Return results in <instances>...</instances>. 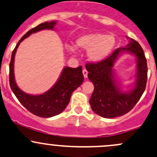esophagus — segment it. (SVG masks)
Here are the masks:
<instances>
[{"mask_svg":"<svg viewBox=\"0 0 157 157\" xmlns=\"http://www.w3.org/2000/svg\"><path fill=\"white\" fill-rule=\"evenodd\" d=\"M83 76L85 78H86L87 76H88V71H87V70L86 68H84L83 70Z\"/></svg>","mask_w":157,"mask_h":157,"instance_id":"1","label":"esophagus"}]
</instances>
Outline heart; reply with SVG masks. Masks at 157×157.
I'll return each instance as SVG.
<instances>
[{
    "mask_svg": "<svg viewBox=\"0 0 157 157\" xmlns=\"http://www.w3.org/2000/svg\"><path fill=\"white\" fill-rule=\"evenodd\" d=\"M77 46L87 50V56L92 62H100L108 57L115 47L116 40L113 36L94 32L83 34L76 40ZM67 49L75 52V48L68 46Z\"/></svg>",
    "mask_w": 157,
    "mask_h": 157,
    "instance_id": "heart-1",
    "label": "heart"
}]
</instances>
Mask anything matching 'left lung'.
I'll use <instances>...</instances> for the list:
<instances>
[{
    "label": "left lung",
    "instance_id": "1",
    "mask_svg": "<svg viewBox=\"0 0 157 157\" xmlns=\"http://www.w3.org/2000/svg\"><path fill=\"white\" fill-rule=\"evenodd\" d=\"M128 52L137 58V77L132 91L122 92L116 85L113 67L118 55ZM86 68L88 77L94 84V91L90 99L91 108L95 113L105 118H114L129 112L141 98L146 88L147 65L141 45L130 39L126 47L115 49L113 53L103 61L87 63Z\"/></svg>",
    "mask_w": 157,
    "mask_h": 157
}]
</instances>
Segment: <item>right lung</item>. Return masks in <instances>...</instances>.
Returning <instances> with one entry per match:
<instances>
[{"label":"right lung","mask_w":157,"mask_h":157,"mask_svg":"<svg viewBox=\"0 0 157 157\" xmlns=\"http://www.w3.org/2000/svg\"><path fill=\"white\" fill-rule=\"evenodd\" d=\"M56 24V21L46 22L28 31L19 40L13 49L10 63V86L11 90L25 108L33 114L40 117H51L62 113L68 105L72 92L81 85L84 79L82 66L76 68L65 67L56 83L50 90L41 95H31L25 93L16 85L14 78L13 65L15 54L19 44L33 33L44 29H53Z\"/></svg>","instance_id":"add662e5"}]
</instances>
